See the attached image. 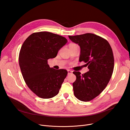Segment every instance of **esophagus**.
<instances>
[{
	"instance_id": "esophagus-1",
	"label": "esophagus",
	"mask_w": 130,
	"mask_h": 130,
	"mask_svg": "<svg viewBox=\"0 0 130 130\" xmlns=\"http://www.w3.org/2000/svg\"><path fill=\"white\" fill-rule=\"evenodd\" d=\"M67 71H68V74H70V73H71L72 72V71L71 70H69V69L67 70Z\"/></svg>"
}]
</instances>
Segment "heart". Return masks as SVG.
I'll return each instance as SVG.
<instances>
[{
  "label": "heart",
  "mask_w": 130,
  "mask_h": 130,
  "mask_svg": "<svg viewBox=\"0 0 130 130\" xmlns=\"http://www.w3.org/2000/svg\"><path fill=\"white\" fill-rule=\"evenodd\" d=\"M77 45L75 44H71L70 45H69V47H71V46H76Z\"/></svg>",
  "instance_id": "heart-1"
}]
</instances>
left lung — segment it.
Listing matches in <instances>:
<instances>
[{"label":"left lung","mask_w":130,"mask_h":130,"mask_svg":"<svg viewBox=\"0 0 130 130\" xmlns=\"http://www.w3.org/2000/svg\"><path fill=\"white\" fill-rule=\"evenodd\" d=\"M80 47L79 61L88 65L89 71L81 75L73 71L76 80L72 84L74 95L79 100L89 101L98 96L108 83L114 70L113 51L108 42L92 33L68 36Z\"/></svg>","instance_id":"obj_1"}]
</instances>
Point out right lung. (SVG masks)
I'll return each instance as SVG.
<instances>
[{
  "label": "right lung",
  "instance_id": "1",
  "mask_svg": "<svg viewBox=\"0 0 130 130\" xmlns=\"http://www.w3.org/2000/svg\"><path fill=\"white\" fill-rule=\"evenodd\" d=\"M67 43L65 38L58 34L39 32L31 34L21 47L19 64L23 77L28 87L41 98L58 95L67 76L66 70L50 68L47 63Z\"/></svg>",
  "mask_w": 130,
  "mask_h": 130
}]
</instances>
